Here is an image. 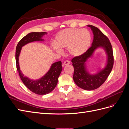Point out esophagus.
Returning a JSON list of instances; mask_svg holds the SVG:
<instances>
[{
	"label": "esophagus",
	"mask_w": 129,
	"mask_h": 129,
	"mask_svg": "<svg viewBox=\"0 0 129 129\" xmlns=\"http://www.w3.org/2000/svg\"><path fill=\"white\" fill-rule=\"evenodd\" d=\"M70 63V61H68V60H66L64 61L63 62V64L64 65H68Z\"/></svg>",
	"instance_id": "1"
}]
</instances>
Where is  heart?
<instances>
[{
	"label": "heart",
	"instance_id": "heart-1",
	"mask_svg": "<svg viewBox=\"0 0 129 129\" xmlns=\"http://www.w3.org/2000/svg\"><path fill=\"white\" fill-rule=\"evenodd\" d=\"M91 37L87 29L66 28L61 30L56 35L53 50L59 54L62 49H68L69 54L74 57L83 55L89 49L91 44Z\"/></svg>",
	"mask_w": 129,
	"mask_h": 129
}]
</instances>
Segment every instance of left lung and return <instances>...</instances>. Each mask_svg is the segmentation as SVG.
I'll use <instances>...</instances> for the list:
<instances>
[{"mask_svg":"<svg viewBox=\"0 0 129 129\" xmlns=\"http://www.w3.org/2000/svg\"><path fill=\"white\" fill-rule=\"evenodd\" d=\"M90 27L93 35L91 46L83 55L74 57L72 60L74 68L73 80L78 87L86 90H92L99 88L107 80L114 64V55L111 43L109 39L97 27ZM102 48L107 54L106 66L96 74H90L86 69V62L93 56L95 50Z\"/></svg>","mask_w":129,"mask_h":129,"instance_id":"obj_1","label":"left lung"}]
</instances>
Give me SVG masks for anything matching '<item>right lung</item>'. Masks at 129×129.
I'll list each match as a JSON object with an SVG mask.
<instances>
[{
    "label": "right lung",
    "mask_w": 129,
    "mask_h": 129,
    "mask_svg": "<svg viewBox=\"0 0 129 129\" xmlns=\"http://www.w3.org/2000/svg\"><path fill=\"white\" fill-rule=\"evenodd\" d=\"M47 33L44 32H31L27 34L18 42L15 52V60H16L17 69L19 76L22 82L30 90L38 95H46L52 91L56 86L58 78L62 70V62L61 61L53 63L49 71L45 75L40 79L37 80H31L28 77L24 76L20 71L19 63V56L22 47L30 42L34 41H42V37Z\"/></svg>",
    "instance_id": "1"
}]
</instances>
